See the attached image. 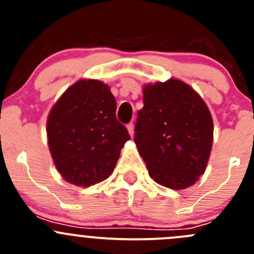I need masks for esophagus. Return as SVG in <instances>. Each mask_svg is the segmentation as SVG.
Instances as JSON below:
<instances>
[{
    "instance_id": "1",
    "label": "esophagus",
    "mask_w": 254,
    "mask_h": 254,
    "mask_svg": "<svg viewBox=\"0 0 254 254\" xmlns=\"http://www.w3.org/2000/svg\"><path fill=\"white\" fill-rule=\"evenodd\" d=\"M127 131H129L130 136H132V135H134V124H132V123H130V124L127 125Z\"/></svg>"
}]
</instances>
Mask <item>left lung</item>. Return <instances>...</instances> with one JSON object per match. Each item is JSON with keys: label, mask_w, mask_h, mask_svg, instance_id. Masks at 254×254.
<instances>
[{"label": "left lung", "mask_w": 254, "mask_h": 254, "mask_svg": "<svg viewBox=\"0 0 254 254\" xmlns=\"http://www.w3.org/2000/svg\"><path fill=\"white\" fill-rule=\"evenodd\" d=\"M134 141L148 175L171 189L193 186L204 175L214 125L205 102L189 84L171 78L143 87Z\"/></svg>", "instance_id": "1"}]
</instances>
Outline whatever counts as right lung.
<instances>
[{
	"label": "right lung",
	"mask_w": 254,
	"mask_h": 254,
	"mask_svg": "<svg viewBox=\"0 0 254 254\" xmlns=\"http://www.w3.org/2000/svg\"><path fill=\"white\" fill-rule=\"evenodd\" d=\"M115 111L111 88L98 79H79L54 104L47 123L49 150L66 182L89 187L112 175L130 140Z\"/></svg>",
	"instance_id": "right-lung-1"
}]
</instances>
